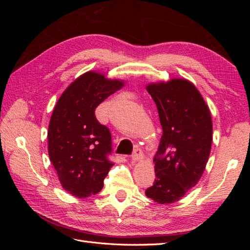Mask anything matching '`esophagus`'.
I'll use <instances>...</instances> for the list:
<instances>
[{"label": "esophagus", "mask_w": 250, "mask_h": 250, "mask_svg": "<svg viewBox=\"0 0 250 250\" xmlns=\"http://www.w3.org/2000/svg\"><path fill=\"white\" fill-rule=\"evenodd\" d=\"M144 158V154H143V151L140 148H137L134 150V152L132 154L131 157V162L132 163H137V162H141Z\"/></svg>", "instance_id": "obj_1"}]
</instances>
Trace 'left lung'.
<instances>
[{
  "label": "left lung",
  "instance_id": "8db88e82",
  "mask_svg": "<svg viewBox=\"0 0 250 250\" xmlns=\"http://www.w3.org/2000/svg\"><path fill=\"white\" fill-rule=\"evenodd\" d=\"M146 89L156 104L163 134L153 160L154 184L145 194L156 203L171 204L197 185L206 170L213 122L207 102L190 80L150 82Z\"/></svg>",
  "mask_w": 250,
  "mask_h": 250
}]
</instances>
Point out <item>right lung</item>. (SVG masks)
<instances>
[{
	"label": "right lung",
	"instance_id": "add662e5",
	"mask_svg": "<svg viewBox=\"0 0 250 250\" xmlns=\"http://www.w3.org/2000/svg\"><path fill=\"white\" fill-rule=\"evenodd\" d=\"M125 85L121 79L88 71L67 86L53 109L48 129V152L62 188L86 198L99 193L113 166L111 137L95 110L107 97Z\"/></svg>",
	"mask_w": 250,
	"mask_h": 250
}]
</instances>
